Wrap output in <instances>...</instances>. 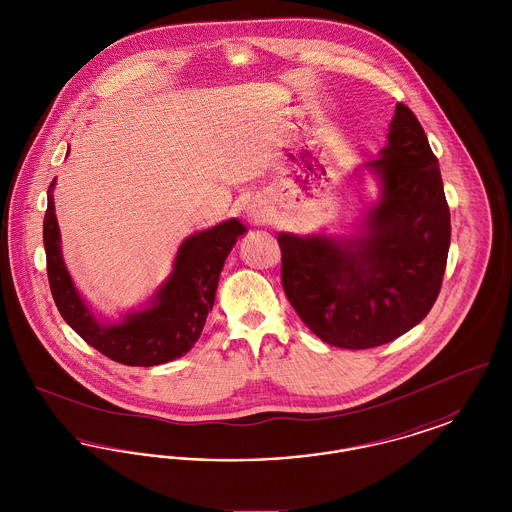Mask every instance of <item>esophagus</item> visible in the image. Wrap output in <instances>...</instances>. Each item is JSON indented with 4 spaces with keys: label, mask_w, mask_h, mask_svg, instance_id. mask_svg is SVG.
I'll return each mask as SVG.
<instances>
[{
    "label": "esophagus",
    "mask_w": 512,
    "mask_h": 512,
    "mask_svg": "<svg viewBox=\"0 0 512 512\" xmlns=\"http://www.w3.org/2000/svg\"><path fill=\"white\" fill-rule=\"evenodd\" d=\"M251 215H253V219L257 220V222L265 220V213H263L261 209H253V211H251Z\"/></svg>",
    "instance_id": "1"
}]
</instances>
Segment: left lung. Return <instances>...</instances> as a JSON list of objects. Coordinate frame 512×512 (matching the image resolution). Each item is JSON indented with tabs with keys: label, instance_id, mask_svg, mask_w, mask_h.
<instances>
[{
	"label": "left lung",
	"instance_id": "left-lung-1",
	"mask_svg": "<svg viewBox=\"0 0 512 512\" xmlns=\"http://www.w3.org/2000/svg\"><path fill=\"white\" fill-rule=\"evenodd\" d=\"M390 142L368 167L382 197L353 242L280 234L282 286L318 338L370 349L409 332L438 299L451 215L438 157L413 111L397 103Z\"/></svg>",
	"mask_w": 512,
	"mask_h": 512
}]
</instances>
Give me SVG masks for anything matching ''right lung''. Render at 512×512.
Masks as SVG:
<instances>
[{
	"instance_id": "1",
	"label": "right lung",
	"mask_w": 512,
	"mask_h": 512,
	"mask_svg": "<svg viewBox=\"0 0 512 512\" xmlns=\"http://www.w3.org/2000/svg\"><path fill=\"white\" fill-rule=\"evenodd\" d=\"M49 184L44 217V247L49 290L53 301L74 332L115 363L155 366L186 355L201 336L205 318L213 309L224 261L245 232L240 220L190 236L178 249L169 282L157 292L151 307L132 313L121 324H101L76 293L59 249V226Z\"/></svg>"
}]
</instances>
